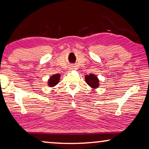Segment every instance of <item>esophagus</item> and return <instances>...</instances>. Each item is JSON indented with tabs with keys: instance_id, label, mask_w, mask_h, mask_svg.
I'll return each instance as SVG.
<instances>
[{
	"instance_id": "esophagus-1",
	"label": "esophagus",
	"mask_w": 149,
	"mask_h": 149,
	"mask_svg": "<svg viewBox=\"0 0 149 149\" xmlns=\"http://www.w3.org/2000/svg\"><path fill=\"white\" fill-rule=\"evenodd\" d=\"M73 70H74V65H70V68H69V70L72 71Z\"/></svg>"
}]
</instances>
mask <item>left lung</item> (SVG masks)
<instances>
[{
	"mask_svg": "<svg viewBox=\"0 0 149 149\" xmlns=\"http://www.w3.org/2000/svg\"><path fill=\"white\" fill-rule=\"evenodd\" d=\"M85 80L86 83L88 84V85L90 86L92 88L96 89L98 88L99 79L94 74H90V75H86Z\"/></svg>",
	"mask_w": 149,
	"mask_h": 149,
	"instance_id": "1",
	"label": "left lung"
}]
</instances>
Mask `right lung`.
<instances>
[{
  "label": "right lung",
  "instance_id": "1",
  "mask_svg": "<svg viewBox=\"0 0 149 149\" xmlns=\"http://www.w3.org/2000/svg\"><path fill=\"white\" fill-rule=\"evenodd\" d=\"M61 75L59 74L53 75L52 76L50 77V78L48 80V86L49 87H53V86H56L60 79Z\"/></svg>",
  "mask_w": 149,
  "mask_h": 149
}]
</instances>
